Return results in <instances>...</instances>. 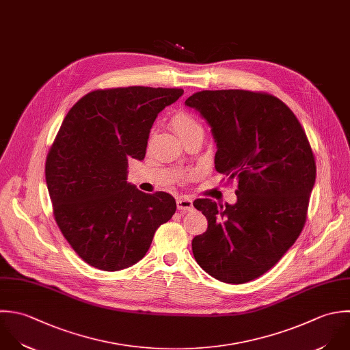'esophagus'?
<instances>
[{"instance_id":"1","label":"esophagus","mask_w":350,"mask_h":350,"mask_svg":"<svg viewBox=\"0 0 350 350\" xmlns=\"http://www.w3.org/2000/svg\"><path fill=\"white\" fill-rule=\"evenodd\" d=\"M177 208L181 210V211H189L193 208V202L191 198H178L177 199Z\"/></svg>"}]
</instances>
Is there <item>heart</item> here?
Masks as SVG:
<instances>
[{
    "mask_svg": "<svg viewBox=\"0 0 350 350\" xmlns=\"http://www.w3.org/2000/svg\"><path fill=\"white\" fill-rule=\"evenodd\" d=\"M170 126L181 140L193 132L202 131V125L187 111H177L170 118Z\"/></svg>",
    "mask_w": 350,
    "mask_h": 350,
    "instance_id": "1",
    "label": "heart"
}]
</instances>
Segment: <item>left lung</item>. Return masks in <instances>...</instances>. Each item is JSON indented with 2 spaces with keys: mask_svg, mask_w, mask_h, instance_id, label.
Listing matches in <instances>:
<instances>
[{
  "mask_svg": "<svg viewBox=\"0 0 350 350\" xmlns=\"http://www.w3.org/2000/svg\"><path fill=\"white\" fill-rule=\"evenodd\" d=\"M185 105L210 124L215 169L237 181V203L196 199L207 230L192 240L198 265L226 284L254 281L299 239L317 178L315 155L295 113L277 96L248 90H204Z\"/></svg>",
  "mask_w": 350,
  "mask_h": 350,
  "instance_id": "obj_1",
  "label": "left lung"
}]
</instances>
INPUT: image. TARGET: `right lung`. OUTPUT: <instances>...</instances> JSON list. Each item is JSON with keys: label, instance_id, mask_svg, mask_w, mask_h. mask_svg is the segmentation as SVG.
<instances>
[{"label": "right lung", "instance_id": "add662e5", "mask_svg": "<svg viewBox=\"0 0 350 350\" xmlns=\"http://www.w3.org/2000/svg\"><path fill=\"white\" fill-rule=\"evenodd\" d=\"M183 88L143 85L95 90L65 116L44 174L54 219L90 266L118 271L139 262L157 229L176 213L166 192L126 183L128 161L144 159L150 129Z\"/></svg>", "mask_w": 350, "mask_h": 350}]
</instances>
